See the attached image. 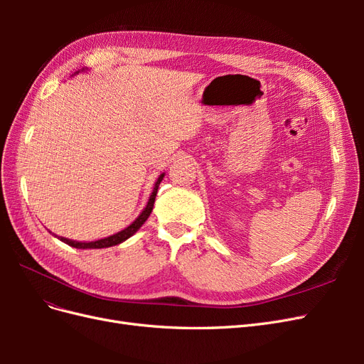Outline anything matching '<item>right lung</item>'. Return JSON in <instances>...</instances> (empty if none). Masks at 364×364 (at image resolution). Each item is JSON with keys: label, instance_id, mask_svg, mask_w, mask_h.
Wrapping results in <instances>:
<instances>
[{"label": "right lung", "instance_id": "add662e5", "mask_svg": "<svg viewBox=\"0 0 364 364\" xmlns=\"http://www.w3.org/2000/svg\"><path fill=\"white\" fill-rule=\"evenodd\" d=\"M82 71H85V70H82ZM77 73H79V71H77ZM77 73H74V74H77ZM164 176H165V173H162L159 178H158V181L155 182V186H153V191H151V194L149 197V202H147L146 208L142 209V213L135 218V222H132L127 228H124L123 230H119V232H117L114 235H109L106 238L95 240V241H75V240H70V238H65V237H59L56 234H53V235L56 237V238H59L60 241H63L65 245H68V246L75 247V249H105V247H112V246H117L119 243H123V241L130 238L142 225L146 223V220L151 214V209H153V205H155V199H156V193H158V188H159V183L164 179Z\"/></svg>", "mask_w": 364, "mask_h": 364}]
</instances>
